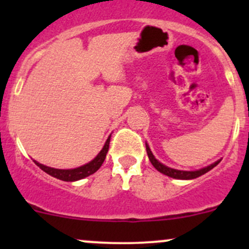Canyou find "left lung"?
<instances>
[{
  "label": "left lung",
  "instance_id": "left-lung-1",
  "mask_svg": "<svg viewBox=\"0 0 249 249\" xmlns=\"http://www.w3.org/2000/svg\"><path fill=\"white\" fill-rule=\"evenodd\" d=\"M145 149H147L148 158H149V160H150V162H152L153 166H154L159 172L164 173V175L169 176V177L176 178V179H194V178H197V177H200V176L205 175L206 172H208L210 170H212L213 167L217 166V165L220 162V160H218V161L211 164L210 166L203 167V169H200V170H196V171H180V170H175V169H171V167L165 166L164 164H161L160 161H158V160L155 159L154 155H153V153L150 152L149 145H148L147 143H145Z\"/></svg>",
  "mask_w": 249,
  "mask_h": 249
}]
</instances>
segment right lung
Masks as SVG:
<instances>
[{"label":"right lung","instance_id":"right-lung-1","mask_svg":"<svg viewBox=\"0 0 249 249\" xmlns=\"http://www.w3.org/2000/svg\"><path fill=\"white\" fill-rule=\"evenodd\" d=\"M109 141H110V136L107 139L104 148H102L101 152L97 154V157L95 158L94 160H91V161L88 162V164L83 165V166L77 167V169L59 170V169H53V167H48V166H46V165H42L37 161H35V162H36V165L39 167V169L43 170V171L47 172L48 175L57 178V179L65 180V182H74V180L83 179V178L92 175V173H95L97 170L100 169V167H101V165L104 164L105 159H106L107 152H108Z\"/></svg>","mask_w":249,"mask_h":249}]
</instances>
